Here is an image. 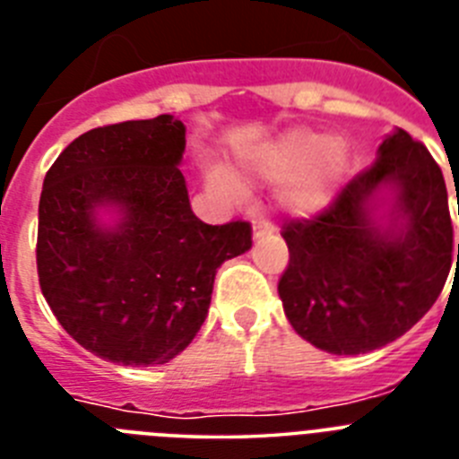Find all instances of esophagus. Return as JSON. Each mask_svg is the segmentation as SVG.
Segmentation results:
<instances>
[{"mask_svg": "<svg viewBox=\"0 0 459 459\" xmlns=\"http://www.w3.org/2000/svg\"><path fill=\"white\" fill-rule=\"evenodd\" d=\"M273 230H275V225L269 221V218H255V222H253V237L255 238L264 237V234H271Z\"/></svg>", "mask_w": 459, "mask_h": 459, "instance_id": "obj_1", "label": "esophagus"}]
</instances>
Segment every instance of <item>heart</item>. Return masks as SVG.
I'll return each mask as SVG.
<instances>
[{
    "label": "heart",
    "mask_w": 459,
    "mask_h": 459,
    "mask_svg": "<svg viewBox=\"0 0 459 459\" xmlns=\"http://www.w3.org/2000/svg\"><path fill=\"white\" fill-rule=\"evenodd\" d=\"M243 168L255 179L290 181L285 204L296 213H310L326 204L347 168V147L340 137H322L310 128H291L250 153ZM213 186L227 195H241V181L216 169Z\"/></svg>",
    "instance_id": "b5f03b06"
}]
</instances>
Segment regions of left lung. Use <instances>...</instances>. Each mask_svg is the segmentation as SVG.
Masks as SVG:
<instances>
[{
    "instance_id": "obj_1",
    "label": "left lung",
    "mask_w": 459,
    "mask_h": 459,
    "mask_svg": "<svg viewBox=\"0 0 459 459\" xmlns=\"http://www.w3.org/2000/svg\"><path fill=\"white\" fill-rule=\"evenodd\" d=\"M386 183L396 188L392 215L403 218L397 233L369 218L371 195ZM282 238L290 262L278 294L296 333L328 354L379 350L435 306L451 271L444 174L423 142L395 131L326 209L285 222Z\"/></svg>"
}]
</instances>
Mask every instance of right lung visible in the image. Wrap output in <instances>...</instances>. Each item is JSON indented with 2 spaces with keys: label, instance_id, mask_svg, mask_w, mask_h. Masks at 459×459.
Here are the masks:
<instances>
[{
  "label": "right lung",
  "instance_id": "add662e5",
  "mask_svg": "<svg viewBox=\"0 0 459 459\" xmlns=\"http://www.w3.org/2000/svg\"><path fill=\"white\" fill-rule=\"evenodd\" d=\"M172 115L99 126L68 144L43 181L36 269L56 322L119 366H160L193 342L218 266L253 246L246 221L206 225L181 169ZM120 206L112 230L95 209Z\"/></svg>",
  "mask_w": 459,
  "mask_h": 459
}]
</instances>
